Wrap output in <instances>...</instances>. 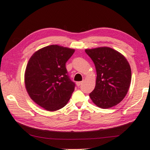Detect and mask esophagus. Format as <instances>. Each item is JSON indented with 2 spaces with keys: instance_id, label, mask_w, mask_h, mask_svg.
Returning a JSON list of instances; mask_svg holds the SVG:
<instances>
[{
  "instance_id": "34e87169",
  "label": "esophagus",
  "mask_w": 150,
  "mask_h": 150,
  "mask_svg": "<svg viewBox=\"0 0 150 150\" xmlns=\"http://www.w3.org/2000/svg\"><path fill=\"white\" fill-rule=\"evenodd\" d=\"M83 83V81H79V82L77 83V85L78 86V87H79L80 85H81V84Z\"/></svg>"
}]
</instances>
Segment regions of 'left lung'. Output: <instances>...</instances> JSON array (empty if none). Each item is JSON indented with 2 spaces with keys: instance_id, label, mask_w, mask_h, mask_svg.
Returning a JSON list of instances; mask_svg holds the SVG:
<instances>
[{
  "instance_id": "1",
  "label": "left lung",
  "mask_w": 150,
  "mask_h": 150,
  "mask_svg": "<svg viewBox=\"0 0 150 150\" xmlns=\"http://www.w3.org/2000/svg\"><path fill=\"white\" fill-rule=\"evenodd\" d=\"M96 71V85L89 94L98 107L108 108L120 103L130 87V66L120 53L108 47L85 50Z\"/></svg>"
}]
</instances>
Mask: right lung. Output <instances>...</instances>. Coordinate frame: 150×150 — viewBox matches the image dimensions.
Wrapping results in <instances>:
<instances>
[{
    "label": "right lung",
    "mask_w": 150,
    "mask_h": 150,
    "mask_svg": "<svg viewBox=\"0 0 150 150\" xmlns=\"http://www.w3.org/2000/svg\"><path fill=\"white\" fill-rule=\"evenodd\" d=\"M75 50L51 45L35 52L25 71V86L30 98L48 111L67 105L75 90L65 67Z\"/></svg>",
    "instance_id": "1"
}]
</instances>
